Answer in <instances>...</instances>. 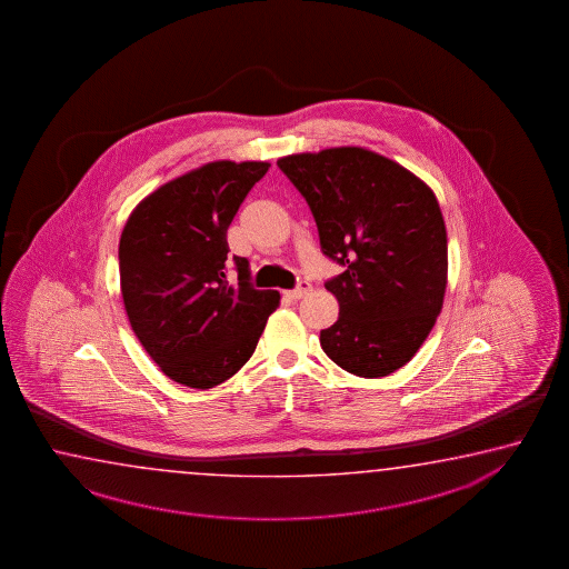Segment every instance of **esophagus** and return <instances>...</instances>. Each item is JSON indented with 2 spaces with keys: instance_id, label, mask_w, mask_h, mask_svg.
<instances>
[{
  "instance_id": "obj_1",
  "label": "esophagus",
  "mask_w": 569,
  "mask_h": 569,
  "mask_svg": "<svg viewBox=\"0 0 569 569\" xmlns=\"http://www.w3.org/2000/svg\"><path fill=\"white\" fill-rule=\"evenodd\" d=\"M310 290H312V287H310V282H307V280H302V282H299V287H297V289L287 290L284 295H287L289 299L299 300L302 299V297H307Z\"/></svg>"
}]
</instances>
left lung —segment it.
Wrapping results in <instances>:
<instances>
[{"label":"left lung","instance_id":"8db88e82","mask_svg":"<svg viewBox=\"0 0 569 569\" xmlns=\"http://www.w3.org/2000/svg\"><path fill=\"white\" fill-rule=\"evenodd\" d=\"M315 217L322 252L345 267L325 282L339 319L321 331L341 369L377 379L411 361L443 309L447 230L433 190L361 146L279 158Z\"/></svg>","mask_w":569,"mask_h":569}]
</instances>
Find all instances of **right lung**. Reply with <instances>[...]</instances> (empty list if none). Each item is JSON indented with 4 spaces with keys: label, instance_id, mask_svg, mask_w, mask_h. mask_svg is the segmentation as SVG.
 I'll return each instance as SVG.
<instances>
[{
    "label": "right lung",
    "instance_id": "obj_1",
    "mask_svg": "<svg viewBox=\"0 0 569 569\" xmlns=\"http://www.w3.org/2000/svg\"><path fill=\"white\" fill-rule=\"evenodd\" d=\"M269 162L217 160L178 176L138 202L118 259L126 315L138 341L172 381L212 389L252 357L279 290L250 287L248 260L232 257L227 230Z\"/></svg>",
    "mask_w": 569,
    "mask_h": 569
}]
</instances>
